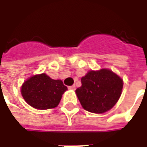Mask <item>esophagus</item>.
<instances>
[{
    "label": "esophagus",
    "instance_id": "esophagus-1",
    "mask_svg": "<svg viewBox=\"0 0 147 147\" xmlns=\"http://www.w3.org/2000/svg\"><path fill=\"white\" fill-rule=\"evenodd\" d=\"M68 89L72 90H76V86H75V85H72V86H68Z\"/></svg>",
    "mask_w": 147,
    "mask_h": 147
}]
</instances>
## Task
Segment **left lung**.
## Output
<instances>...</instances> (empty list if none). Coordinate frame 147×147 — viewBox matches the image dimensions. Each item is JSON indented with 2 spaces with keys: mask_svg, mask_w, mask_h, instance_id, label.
Instances as JSON below:
<instances>
[{
  "mask_svg": "<svg viewBox=\"0 0 147 147\" xmlns=\"http://www.w3.org/2000/svg\"><path fill=\"white\" fill-rule=\"evenodd\" d=\"M82 86L76 90L84 109L104 113L117 104L123 89V80L113 71L102 68L89 71L81 79Z\"/></svg>",
  "mask_w": 147,
  "mask_h": 147,
  "instance_id": "obj_1",
  "label": "left lung"
}]
</instances>
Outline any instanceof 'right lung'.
<instances>
[{"mask_svg": "<svg viewBox=\"0 0 147 147\" xmlns=\"http://www.w3.org/2000/svg\"><path fill=\"white\" fill-rule=\"evenodd\" d=\"M67 90L61 80H53L46 74L34 75L21 86V94L28 105L37 109L57 107Z\"/></svg>", "mask_w": 147, "mask_h": 147, "instance_id": "add662e5", "label": "right lung"}]
</instances>
